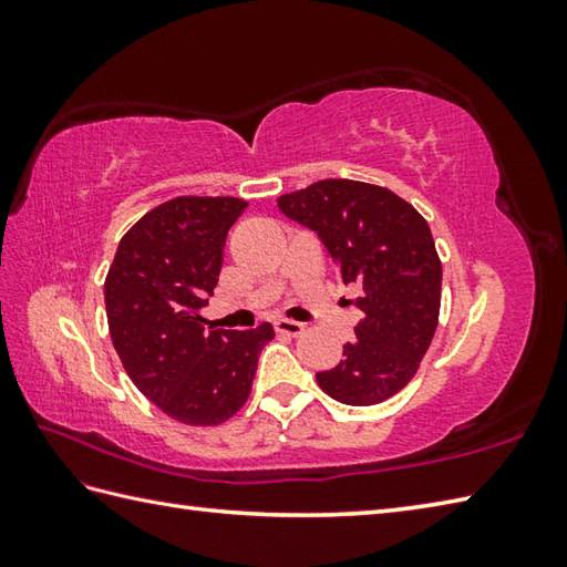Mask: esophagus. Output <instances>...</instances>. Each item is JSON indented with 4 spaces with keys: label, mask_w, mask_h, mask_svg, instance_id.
I'll return each mask as SVG.
<instances>
[{
    "label": "esophagus",
    "mask_w": 567,
    "mask_h": 567,
    "mask_svg": "<svg viewBox=\"0 0 567 567\" xmlns=\"http://www.w3.org/2000/svg\"><path fill=\"white\" fill-rule=\"evenodd\" d=\"M275 329L280 333H287V336H299V333H305V323L292 321V319H277Z\"/></svg>",
    "instance_id": "1"
}]
</instances>
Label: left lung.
Wrapping results in <instances>:
<instances>
[{
	"instance_id": "left-lung-1",
	"label": "left lung",
	"mask_w": 567,
	"mask_h": 567,
	"mask_svg": "<svg viewBox=\"0 0 567 567\" xmlns=\"http://www.w3.org/2000/svg\"><path fill=\"white\" fill-rule=\"evenodd\" d=\"M277 207L315 228L341 280L365 292L355 336L339 365L317 372L319 388L351 406L390 400L412 382L439 327L443 268L426 219L392 189L358 179H319Z\"/></svg>"
}]
</instances>
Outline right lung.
<instances>
[{"label":"right lung","instance_id":"obj_1","mask_svg":"<svg viewBox=\"0 0 567 567\" xmlns=\"http://www.w3.org/2000/svg\"><path fill=\"white\" fill-rule=\"evenodd\" d=\"M238 197H175L118 240L104 280L112 343L131 382L187 426H219L248 402L270 323L207 329L202 309L219 282Z\"/></svg>","mask_w":567,"mask_h":567}]
</instances>
